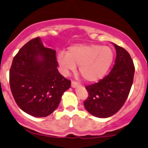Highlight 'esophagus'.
<instances>
[{
    "mask_svg": "<svg viewBox=\"0 0 148 148\" xmlns=\"http://www.w3.org/2000/svg\"><path fill=\"white\" fill-rule=\"evenodd\" d=\"M79 85V83L77 82H75V81H71V86H72L73 88H75V87H77V86Z\"/></svg>",
    "mask_w": 148,
    "mask_h": 148,
    "instance_id": "obj_1",
    "label": "esophagus"
}]
</instances>
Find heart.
<instances>
[{"mask_svg":"<svg viewBox=\"0 0 148 148\" xmlns=\"http://www.w3.org/2000/svg\"><path fill=\"white\" fill-rule=\"evenodd\" d=\"M57 59L66 74L79 65L82 77L87 82H96L104 77L110 69L114 60V52L109 46L77 44L70 46L67 52H59Z\"/></svg>","mask_w":148,"mask_h":148,"instance_id":"b5f03b06","label":"heart"}]
</instances>
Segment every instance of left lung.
Masks as SVG:
<instances>
[{"label":"left lung","instance_id":"obj_1","mask_svg":"<svg viewBox=\"0 0 148 148\" xmlns=\"http://www.w3.org/2000/svg\"><path fill=\"white\" fill-rule=\"evenodd\" d=\"M114 46L117 56L108 75L99 82L85 86L89 96L84 102V107L100 118L111 117L122 108L133 82L135 66L130 55L124 48Z\"/></svg>","mask_w":148,"mask_h":148}]
</instances>
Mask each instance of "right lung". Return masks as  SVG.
<instances>
[{"instance_id": "1", "label": "right lung", "mask_w": 148, "mask_h": 148, "mask_svg": "<svg viewBox=\"0 0 148 148\" xmlns=\"http://www.w3.org/2000/svg\"><path fill=\"white\" fill-rule=\"evenodd\" d=\"M58 65L56 51L44 47L39 37L30 40L14 56L9 71L10 90L23 112L44 117L57 108L71 86Z\"/></svg>"}]
</instances>
